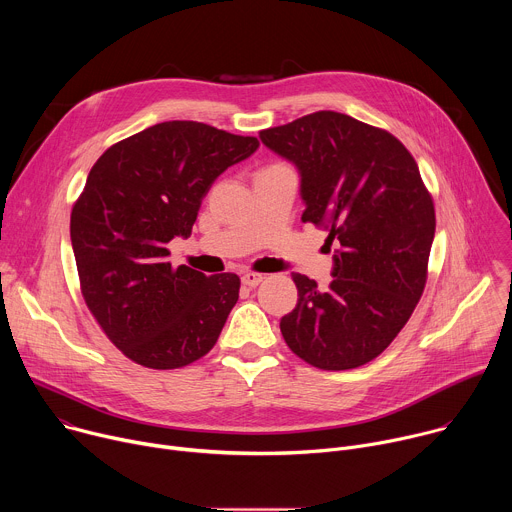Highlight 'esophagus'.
I'll return each mask as SVG.
<instances>
[{"label": "esophagus", "instance_id": "1", "mask_svg": "<svg viewBox=\"0 0 512 512\" xmlns=\"http://www.w3.org/2000/svg\"><path fill=\"white\" fill-rule=\"evenodd\" d=\"M263 279H265V277H263L261 273H255V271H247V273H243V283H245V285H249V287L259 285Z\"/></svg>", "mask_w": 512, "mask_h": 512}]
</instances>
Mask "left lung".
Instances as JSON below:
<instances>
[{
	"instance_id": "obj_1",
	"label": "left lung",
	"mask_w": 512,
	"mask_h": 512,
	"mask_svg": "<svg viewBox=\"0 0 512 512\" xmlns=\"http://www.w3.org/2000/svg\"><path fill=\"white\" fill-rule=\"evenodd\" d=\"M259 137L298 166L302 221L340 243L328 289L291 273L298 306L279 322L283 340L316 369L362 367L395 340L427 281L435 208L417 162L389 131L336 111Z\"/></svg>"
}]
</instances>
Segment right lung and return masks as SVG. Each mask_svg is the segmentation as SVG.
<instances>
[{
    "label": "right lung",
    "mask_w": 512,
    "mask_h": 512,
    "mask_svg": "<svg viewBox=\"0 0 512 512\" xmlns=\"http://www.w3.org/2000/svg\"><path fill=\"white\" fill-rule=\"evenodd\" d=\"M257 137L198 121H164L113 143L70 212L81 294L107 338L141 367L170 371L216 344L241 279L168 261L188 237L202 198Z\"/></svg>",
    "instance_id": "1"
}]
</instances>
